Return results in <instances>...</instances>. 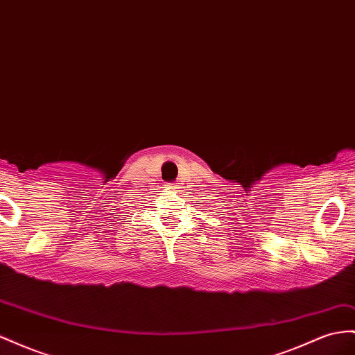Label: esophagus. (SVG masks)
<instances>
[{
  "label": "esophagus",
  "instance_id": "esophagus-1",
  "mask_svg": "<svg viewBox=\"0 0 355 355\" xmlns=\"http://www.w3.org/2000/svg\"><path fill=\"white\" fill-rule=\"evenodd\" d=\"M164 187L167 188V189H176L179 185H176V184H173V182H166L164 184Z\"/></svg>",
  "mask_w": 355,
  "mask_h": 355
}]
</instances>
